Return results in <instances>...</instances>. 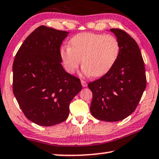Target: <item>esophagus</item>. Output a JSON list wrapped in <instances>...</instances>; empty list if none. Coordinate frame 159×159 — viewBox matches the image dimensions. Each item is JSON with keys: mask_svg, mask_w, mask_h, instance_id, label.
<instances>
[{"mask_svg": "<svg viewBox=\"0 0 159 159\" xmlns=\"http://www.w3.org/2000/svg\"><path fill=\"white\" fill-rule=\"evenodd\" d=\"M81 84H82V86L83 87H86L87 86V83L86 82V81H84V80H81Z\"/></svg>", "mask_w": 159, "mask_h": 159, "instance_id": "1", "label": "esophagus"}]
</instances>
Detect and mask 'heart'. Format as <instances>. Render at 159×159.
I'll return each mask as SVG.
<instances>
[{
    "mask_svg": "<svg viewBox=\"0 0 159 159\" xmlns=\"http://www.w3.org/2000/svg\"><path fill=\"white\" fill-rule=\"evenodd\" d=\"M120 54V44L111 35L81 33L73 36L69 46L60 49V56L66 71L73 73L80 65L83 72L94 77L102 76L111 69Z\"/></svg>",
    "mask_w": 159,
    "mask_h": 159,
    "instance_id": "b5f03b06",
    "label": "heart"
}]
</instances>
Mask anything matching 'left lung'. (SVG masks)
Masks as SVG:
<instances>
[{
    "label": "left lung",
    "mask_w": 159,
    "mask_h": 159,
    "mask_svg": "<svg viewBox=\"0 0 159 159\" xmlns=\"http://www.w3.org/2000/svg\"><path fill=\"white\" fill-rule=\"evenodd\" d=\"M120 44L114 66L100 79L89 83L93 93L92 116L100 120L119 121L136 109L146 86L145 66L137 43L124 30L111 28Z\"/></svg>",
    "instance_id": "1"
}]
</instances>
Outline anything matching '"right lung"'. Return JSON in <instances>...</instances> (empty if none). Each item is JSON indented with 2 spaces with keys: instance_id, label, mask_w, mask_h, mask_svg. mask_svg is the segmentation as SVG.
<instances>
[{
  "instance_id": "right-lung-1",
  "label": "right lung",
  "mask_w": 159,
  "mask_h": 159,
  "mask_svg": "<svg viewBox=\"0 0 159 159\" xmlns=\"http://www.w3.org/2000/svg\"><path fill=\"white\" fill-rule=\"evenodd\" d=\"M69 33L44 25L26 38L13 65V91L25 117L51 126L69 115V104L81 91L78 78L61 64L60 47Z\"/></svg>"
}]
</instances>
